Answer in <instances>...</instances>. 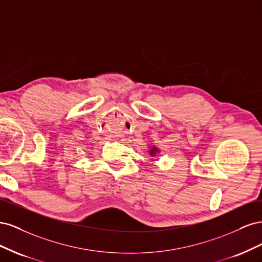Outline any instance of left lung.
<instances>
[{"instance_id":"8db88e82","label":"left lung","mask_w":262,"mask_h":262,"mask_svg":"<svg viewBox=\"0 0 262 262\" xmlns=\"http://www.w3.org/2000/svg\"><path fill=\"white\" fill-rule=\"evenodd\" d=\"M155 152H156V148L150 149V155H155Z\"/></svg>"}]
</instances>
